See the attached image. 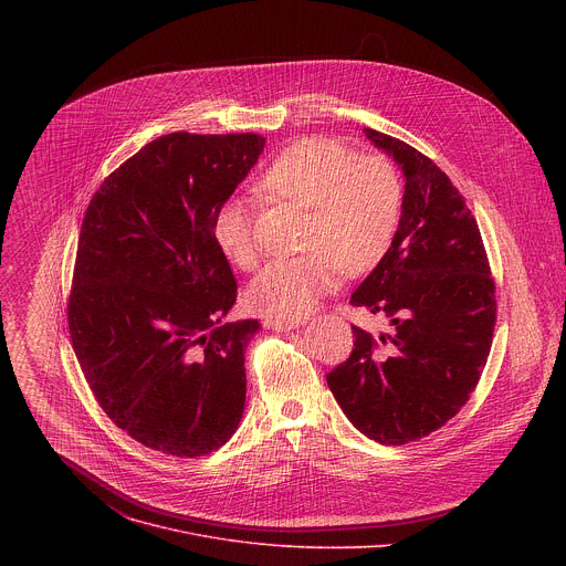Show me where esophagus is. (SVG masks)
<instances>
[{
  "label": "esophagus",
  "instance_id": "obj_1",
  "mask_svg": "<svg viewBox=\"0 0 566 566\" xmlns=\"http://www.w3.org/2000/svg\"><path fill=\"white\" fill-rule=\"evenodd\" d=\"M263 324L272 331H290V328H298L303 321H298V318H265Z\"/></svg>",
  "mask_w": 566,
  "mask_h": 566
}]
</instances>
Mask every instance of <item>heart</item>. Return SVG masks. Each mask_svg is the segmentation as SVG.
<instances>
[{
    "label": "heart",
    "instance_id": "heart-1",
    "mask_svg": "<svg viewBox=\"0 0 566 566\" xmlns=\"http://www.w3.org/2000/svg\"><path fill=\"white\" fill-rule=\"evenodd\" d=\"M261 189L310 211V222L301 243L307 254L272 261L250 283L245 301L259 314H310L337 285L339 272H370L397 235L403 185L397 167L384 157H357L331 139H303L270 163ZM211 233L233 265L248 270L256 263L242 198L224 200L216 209Z\"/></svg>",
    "mask_w": 566,
    "mask_h": 566
}]
</instances>
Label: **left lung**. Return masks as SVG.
<instances>
[{"label":"left lung","instance_id":"1","mask_svg":"<svg viewBox=\"0 0 566 566\" xmlns=\"http://www.w3.org/2000/svg\"><path fill=\"white\" fill-rule=\"evenodd\" d=\"M364 133L399 163L405 193L392 245L350 305L386 316L390 328L353 326L355 348L326 384L364 436L399 447L471 399L492 344L494 281L478 222L449 176L405 142Z\"/></svg>","mask_w":566,"mask_h":566}]
</instances>
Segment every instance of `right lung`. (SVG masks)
I'll return each mask as SVG.
<instances>
[{
    "instance_id": "right-lung-1",
    "label": "right lung",
    "mask_w": 566,
    "mask_h": 566,
    "mask_svg": "<svg viewBox=\"0 0 566 566\" xmlns=\"http://www.w3.org/2000/svg\"><path fill=\"white\" fill-rule=\"evenodd\" d=\"M263 146L252 133L163 135L86 207L72 346L99 407L148 449L200 458L242 420L243 353L259 323L224 321L238 283L211 222Z\"/></svg>"
}]
</instances>
